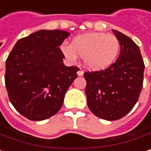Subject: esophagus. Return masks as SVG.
<instances>
[{
    "label": "esophagus",
    "instance_id": "obj_1",
    "mask_svg": "<svg viewBox=\"0 0 151 151\" xmlns=\"http://www.w3.org/2000/svg\"><path fill=\"white\" fill-rule=\"evenodd\" d=\"M83 73H84V72H83V70H82V69H81V70H79V71L77 72V75H78L79 76H83Z\"/></svg>",
    "mask_w": 151,
    "mask_h": 151
}]
</instances>
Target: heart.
<instances>
[{
	"label": "heart",
	"instance_id": "1",
	"mask_svg": "<svg viewBox=\"0 0 151 151\" xmlns=\"http://www.w3.org/2000/svg\"><path fill=\"white\" fill-rule=\"evenodd\" d=\"M120 42L114 35L87 33L75 37L71 44L63 43L61 49L67 59L76 62L78 56L91 70H102L112 65L120 53Z\"/></svg>",
	"mask_w": 151,
	"mask_h": 151
}]
</instances>
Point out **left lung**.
<instances>
[{
  "label": "left lung",
  "mask_w": 151,
  "mask_h": 151,
  "mask_svg": "<svg viewBox=\"0 0 151 151\" xmlns=\"http://www.w3.org/2000/svg\"><path fill=\"white\" fill-rule=\"evenodd\" d=\"M113 33L121 46L117 60L105 69L84 73L88 109L109 121L121 119L133 109L141 93L144 71L139 47L121 32Z\"/></svg>",
  "instance_id": "8db88e82"
}]
</instances>
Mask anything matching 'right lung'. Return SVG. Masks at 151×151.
<instances>
[{
  "label": "right lung",
  "mask_w": 151,
  "mask_h": 151,
  "mask_svg": "<svg viewBox=\"0 0 151 151\" xmlns=\"http://www.w3.org/2000/svg\"><path fill=\"white\" fill-rule=\"evenodd\" d=\"M69 33L40 30L20 39L6 61L5 85L14 109L31 121L55 115L79 68L67 67L59 47Z\"/></svg>",
  "instance_id": "right-lung-1"
}]
</instances>
